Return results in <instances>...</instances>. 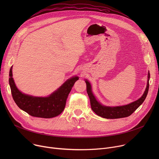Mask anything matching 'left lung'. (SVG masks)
Wrapping results in <instances>:
<instances>
[{"mask_svg":"<svg viewBox=\"0 0 159 159\" xmlns=\"http://www.w3.org/2000/svg\"><path fill=\"white\" fill-rule=\"evenodd\" d=\"M150 77V74L148 73V79L146 89L144 91V93L137 101L131 102L128 105L122 106H116V107H108L104 106L100 104L94 97L91 91V88L90 83L86 80V91L89 97L91 107L92 110L98 116L105 119H115L127 117V116L131 115L134 112L137 108L143 103L144 100L148 93L149 89V80Z\"/></svg>","mask_w":159,"mask_h":159,"instance_id":"left-lung-1","label":"left lung"}]
</instances>
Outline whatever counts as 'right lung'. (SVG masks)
<instances>
[{"label":"right lung","instance_id":"1","mask_svg":"<svg viewBox=\"0 0 159 159\" xmlns=\"http://www.w3.org/2000/svg\"><path fill=\"white\" fill-rule=\"evenodd\" d=\"M12 66L9 82L13 98L20 109L32 116L49 119L60 115L64 110L66 99L78 77L67 80L58 90L48 97H35L25 95L17 89L13 79Z\"/></svg>","mask_w":159,"mask_h":159}]
</instances>
